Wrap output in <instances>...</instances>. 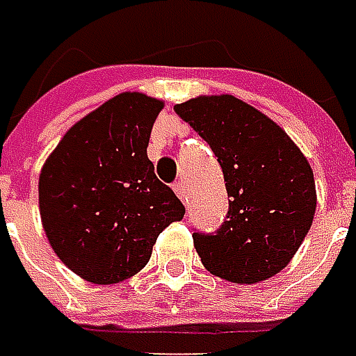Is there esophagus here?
<instances>
[{
    "label": "esophagus",
    "mask_w": 356,
    "mask_h": 356,
    "mask_svg": "<svg viewBox=\"0 0 356 356\" xmlns=\"http://www.w3.org/2000/svg\"><path fill=\"white\" fill-rule=\"evenodd\" d=\"M174 192L178 194V198H180V200H184V202H186V200H188V190H186V184H184L182 180H178V182L174 184Z\"/></svg>",
    "instance_id": "1"
}]
</instances>
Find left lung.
Segmentation results:
<instances>
[{"instance_id": "left-lung-1", "label": "left lung", "mask_w": 356, "mask_h": 356, "mask_svg": "<svg viewBox=\"0 0 356 356\" xmlns=\"http://www.w3.org/2000/svg\"><path fill=\"white\" fill-rule=\"evenodd\" d=\"M174 112L214 152L230 196L220 228L192 234L206 270L238 284L280 273L314 218L307 158L270 118L234 96L188 99Z\"/></svg>"}]
</instances>
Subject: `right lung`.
Listing matches in <instances>:
<instances>
[{
  "label": "right lung",
  "mask_w": 356,
  "mask_h": 356,
  "mask_svg": "<svg viewBox=\"0 0 356 356\" xmlns=\"http://www.w3.org/2000/svg\"><path fill=\"white\" fill-rule=\"evenodd\" d=\"M162 102L108 99L62 138L40 174V214L63 264L96 284L140 273L158 234L186 212L160 182L148 142Z\"/></svg>",
  "instance_id": "add662e5"
}]
</instances>
